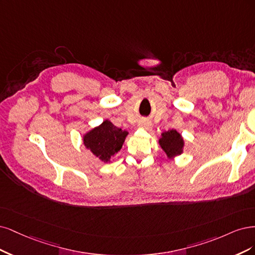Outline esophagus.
<instances>
[{
	"mask_svg": "<svg viewBox=\"0 0 255 255\" xmlns=\"http://www.w3.org/2000/svg\"><path fill=\"white\" fill-rule=\"evenodd\" d=\"M137 126H138L139 128H143V129H145V130H149V129L151 128L152 124H151V123H150L149 121L142 120V121H139V122H138Z\"/></svg>",
	"mask_w": 255,
	"mask_h": 255,
	"instance_id": "34e87169",
	"label": "esophagus"
}]
</instances>
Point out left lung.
<instances>
[{
  "label": "left lung",
  "mask_w": 255,
  "mask_h": 255,
  "mask_svg": "<svg viewBox=\"0 0 255 255\" xmlns=\"http://www.w3.org/2000/svg\"><path fill=\"white\" fill-rule=\"evenodd\" d=\"M159 145L162 150L166 153L167 158L172 160L183 153L184 138L176 129H171L161 133Z\"/></svg>",
  "instance_id": "8db88e82"
}]
</instances>
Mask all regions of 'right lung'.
Returning a JSON list of instances; mask_svg holds the SVG:
<instances>
[{"label": "right lung", "instance_id": "obj_1", "mask_svg": "<svg viewBox=\"0 0 255 255\" xmlns=\"http://www.w3.org/2000/svg\"><path fill=\"white\" fill-rule=\"evenodd\" d=\"M128 131L122 130L107 119L101 125L89 130L83 135L86 148L91 151L97 159L109 163L114 154L118 153L124 144Z\"/></svg>", "mask_w": 255, "mask_h": 255}]
</instances>
